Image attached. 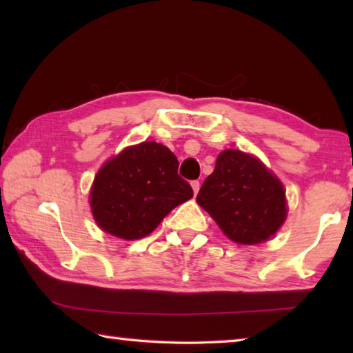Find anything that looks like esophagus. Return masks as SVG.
<instances>
[{
	"label": "esophagus",
	"instance_id": "1",
	"mask_svg": "<svg viewBox=\"0 0 353 353\" xmlns=\"http://www.w3.org/2000/svg\"><path fill=\"white\" fill-rule=\"evenodd\" d=\"M191 187H193L194 194H198V191L201 188V182L199 181H193V182H191Z\"/></svg>",
	"mask_w": 353,
	"mask_h": 353
}]
</instances>
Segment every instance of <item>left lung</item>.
<instances>
[{"label":"left lung","mask_w":353,"mask_h":353,"mask_svg":"<svg viewBox=\"0 0 353 353\" xmlns=\"http://www.w3.org/2000/svg\"><path fill=\"white\" fill-rule=\"evenodd\" d=\"M196 201L240 244L266 241L286 218L285 190L279 179L259 159L236 149L218 155Z\"/></svg>","instance_id":"1"}]
</instances>
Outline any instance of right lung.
I'll list each match as a JSON object with an SVG mask.
<instances>
[{
    "label": "right lung",
    "mask_w": 353,
    "mask_h": 353,
    "mask_svg": "<svg viewBox=\"0 0 353 353\" xmlns=\"http://www.w3.org/2000/svg\"><path fill=\"white\" fill-rule=\"evenodd\" d=\"M179 162L155 141L124 149L94 177L90 205L101 229L123 240L151 234L172 208L193 196Z\"/></svg>",
    "instance_id": "1"
}]
</instances>
